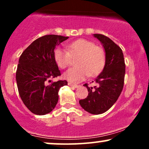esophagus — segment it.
Returning a JSON list of instances; mask_svg holds the SVG:
<instances>
[{"instance_id":"34e87169","label":"esophagus","mask_w":149,"mask_h":149,"mask_svg":"<svg viewBox=\"0 0 149 149\" xmlns=\"http://www.w3.org/2000/svg\"><path fill=\"white\" fill-rule=\"evenodd\" d=\"M68 85H69L70 87H72V88H78V85H77L76 84H73V83H68Z\"/></svg>"}]
</instances>
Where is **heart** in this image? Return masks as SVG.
Masks as SVG:
<instances>
[{"label": "heart", "mask_w": 149, "mask_h": 149, "mask_svg": "<svg viewBox=\"0 0 149 149\" xmlns=\"http://www.w3.org/2000/svg\"><path fill=\"white\" fill-rule=\"evenodd\" d=\"M67 47L69 51L62 47H56L53 57L57 66L61 69H65L71 63V57L79 56L76 62L78 66L70 68L64 73V78L68 81L79 83L89 75L99 74L103 69L106 60L105 53L93 42L79 39L69 43Z\"/></svg>", "instance_id": "1"}]
</instances>
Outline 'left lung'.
Returning <instances> with one entry per match:
<instances>
[{
    "label": "left lung",
    "mask_w": 149,
    "mask_h": 149,
    "mask_svg": "<svg viewBox=\"0 0 149 149\" xmlns=\"http://www.w3.org/2000/svg\"><path fill=\"white\" fill-rule=\"evenodd\" d=\"M100 40L105 52V65L100 74L95 79L97 85L89 88L88 96L79 101L80 105L92 114H102L116 103L122 92L125 73L123 53L119 46L109 38L102 34H93Z\"/></svg>",
    "instance_id": "1"
}]
</instances>
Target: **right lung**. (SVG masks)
<instances>
[{"label": "right lung", "mask_w": 149, "mask_h": 149, "mask_svg": "<svg viewBox=\"0 0 149 149\" xmlns=\"http://www.w3.org/2000/svg\"><path fill=\"white\" fill-rule=\"evenodd\" d=\"M69 37L46 35L32 42L22 52L16 72L19 96L24 105L36 115H45L57 105L59 89L66 80L51 81L61 73L53 57L56 46Z\"/></svg>", "instance_id": "1"}]
</instances>
